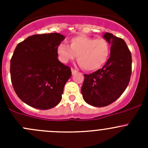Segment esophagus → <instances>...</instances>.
I'll return each mask as SVG.
<instances>
[{"mask_svg":"<svg viewBox=\"0 0 148 148\" xmlns=\"http://www.w3.org/2000/svg\"><path fill=\"white\" fill-rule=\"evenodd\" d=\"M71 73H72V74H74L75 73H77V70L71 68Z\"/></svg>","mask_w":148,"mask_h":148,"instance_id":"1","label":"esophagus"}]
</instances>
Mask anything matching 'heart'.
<instances>
[{
	"instance_id": "1",
	"label": "heart",
	"mask_w": 148,
	"mask_h": 148,
	"mask_svg": "<svg viewBox=\"0 0 148 148\" xmlns=\"http://www.w3.org/2000/svg\"><path fill=\"white\" fill-rule=\"evenodd\" d=\"M57 53L64 63L73 60L77 56L79 64L86 71H92L105 64L110 54V47L105 38L80 35L71 38L69 46L59 44Z\"/></svg>"
}]
</instances>
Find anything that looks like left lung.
I'll return each mask as SVG.
<instances>
[{"mask_svg":"<svg viewBox=\"0 0 148 148\" xmlns=\"http://www.w3.org/2000/svg\"><path fill=\"white\" fill-rule=\"evenodd\" d=\"M108 41L110 56L102 69L84 74L81 92L84 100L94 107L109 105L118 99L129 84L132 73V56L122 38L104 33Z\"/></svg>","mask_w":148,"mask_h":148,"instance_id":"left-lung-1","label":"left lung"}]
</instances>
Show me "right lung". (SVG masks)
I'll return each mask as SVG.
<instances>
[{"instance_id": "1", "label": "right lung", "mask_w": 148, "mask_h": 148, "mask_svg": "<svg viewBox=\"0 0 148 148\" xmlns=\"http://www.w3.org/2000/svg\"><path fill=\"white\" fill-rule=\"evenodd\" d=\"M65 36L36 34L19 43L10 59V77L16 95L28 105L49 110L62 100L70 67L58 59L57 47Z\"/></svg>"}]
</instances>
